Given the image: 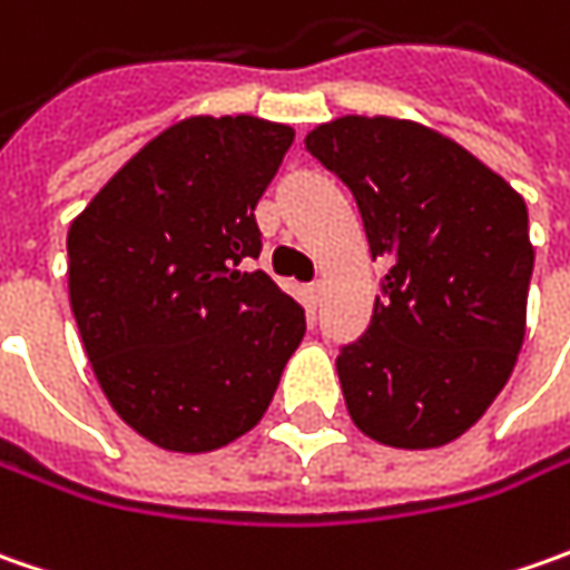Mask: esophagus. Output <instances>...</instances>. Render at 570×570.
<instances>
[{"mask_svg": "<svg viewBox=\"0 0 570 570\" xmlns=\"http://www.w3.org/2000/svg\"><path fill=\"white\" fill-rule=\"evenodd\" d=\"M307 297H311V304H314V307H317L320 304V297H323V282H311V285H307Z\"/></svg>", "mask_w": 570, "mask_h": 570, "instance_id": "esophagus-1", "label": "esophagus"}]
</instances>
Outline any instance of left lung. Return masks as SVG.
I'll return each mask as SVG.
<instances>
[{
  "label": "left lung",
  "mask_w": 570,
  "mask_h": 570,
  "mask_svg": "<svg viewBox=\"0 0 570 570\" xmlns=\"http://www.w3.org/2000/svg\"><path fill=\"white\" fill-rule=\"evenodd\" d=\"M304 145L352 189L371 259L390 263L367 330L336 358L348 415L390 448H441L514 371L533 275L527 206L419 122L342 117Z\"/></svg>",
  "instance_id": "1"
}]
</instances>
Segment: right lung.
<instances>
[{"label": "right lung", "mask_w": 570, "mask_h": 570, "mask_svg": "<svg viewBox=\"0 0 570 570\" xmlns=\"http://www.w3.org/2000/svg\"><path fill=\"white\" fill-rule=\"evenodd\" d=\"M292 126L196 117L165 129L69 228V301L100 390L151 444L203 453L250 431L304 336L263 269L253 208Z\"/></svg>", "instance_id": "right-lung-1"}]
</instances>
